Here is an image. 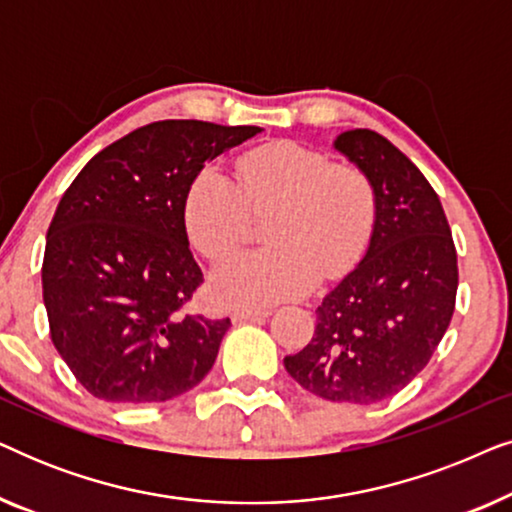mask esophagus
Here are the masks:
<instances>
[{
	"label": "esophagus",
	"instance_id": "esophagus-1",
	"mask_svg": "<svg viewBox=\"0 0 512 512\" xmlns=\"http://www.w3.org/2000/svg\"><path fill=\"white\" fill-rule=\"evenodd\" d=\"M270 314V310H235L233 312V321H258L265 319Z\"/></svg>",
	"mask_w": 512,
	"mask_h": 512
}]
</instances>
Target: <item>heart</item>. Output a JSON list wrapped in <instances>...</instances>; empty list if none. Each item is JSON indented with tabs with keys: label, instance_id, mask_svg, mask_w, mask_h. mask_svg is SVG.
<instances>
[{
	"label": "heart",
	"instance_id": "obj_1",
	"mask_svg": "<svg viewBox=\"0 0 512 512\" xmlns=\"http://www.w3.org/2000/svg\"><path fill=\"white\" fill-rule=\"evenodd\" d=\"M249 212L272 214L263 228L268 249L221 261L209 289L228 307H268L300 298L319 275L340 277L361 256L373 228V186L359 167L333 165L326 153L277 142L237 160V184L205 165L184 195L188 240L221 258L244 240Z\"/></svg>",
	"mask_w": 512,
	"mask_h": 512
}]
</instances>
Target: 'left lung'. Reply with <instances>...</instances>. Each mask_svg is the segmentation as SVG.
I'll return each mask as SVG.
<instances>
[{
	"instance_id": "obj_1",
	"label": "left lung",
	"mask_w": 512,
	"mask_h": 512,
	"mask_svg": "<svg viewBox=\"0 0 512 512\" xmlns=\"http://www.w3.org/2000/svg\"><path fill=\"white\" fill-rule=\"evenodd\" d=\"M333 149L373 186V230L359 265L317 307L312 340L284 356V368L314 396L370 405L415 380L443 340L457 251L436 191L389 139L354 128Z\"/></svg>"
}]
</instances>
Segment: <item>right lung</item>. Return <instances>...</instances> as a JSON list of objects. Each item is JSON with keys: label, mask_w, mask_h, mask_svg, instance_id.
<instances>
[{"label": "right lung", "mask_w": 512, "mask_h": 512, "mask_svg": "<svg viewBox=\"0 0 512 512\" xmlns=\"http://www.w3.org/2000/svg\"><path fill=\"white\" fill-rule=\"evenodd\" d=\"M256 125L158 121L88 160L46 233L51 340L76 380L111 403H160L212 370L230 319L188 312L202 270L184 195L195 174Z\"/></svg>", "instance_id": "right-lung-1"}]
</instances>
